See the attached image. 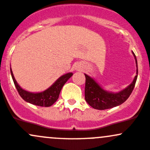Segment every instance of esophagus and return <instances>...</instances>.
<instances>
[{
	"label": "esophagus",
	"instance_id": "esophagus-1",
	"mask_svg": "<svg viewBox=\"0 0 150 150\" xmlns=\"http://www.w3.org/2000/svg\"><path fill=\"white\" fill-rule=\"evenodd\" d=\"M82 69H83V66L81 64H77L75 66V70L81 71V70H82Z\"/></svg>",
	"mask_w": 150,
	"mask_h": 150
}]
</instances>
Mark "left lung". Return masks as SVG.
<instances>
[{"label": "left lung", "mask_w": 150, "mask_h": 150, "mask_svg": "<svg viewBox=\"0 0 150 150\" xmlns=\"http://www.w3.org/2000/svg\"><path fill=\"white\" fill-rule=\"evenodd\" d=\"M137 66V73L132 82L122 90L117 92H109L102 87L93 77L84 74L86 77L85 82V100L86 103L97 110H105L112 108L123 104L132 94L137 76H138V65L135 54L132 51Z\"/></svg>", "instance_id": "1"}]
</instances>
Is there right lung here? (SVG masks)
<instances>
[{
	"label": "right lung",
	"mask_w": 150,
	"mask_h": 150,
	"mask_svg": "<svg viewBox=\"0 0 150 150\" xmlns=\"http://www.w3.org/2000/svg\"><path fill=\"white\" fill-rule=\"evenodd\" d=\"M10 70L13 83L21 98L27 103L42 107H50L58 99L63 86L73 76V73L71 72L65 74L61 76L51 86H49L45 90L39 92H32L25 90L18 85L17 81L15 79L11 68H10Z\"/></svg>",
	"instance_id": "1"
}]
</instances>
